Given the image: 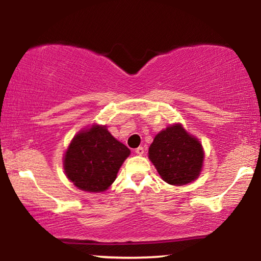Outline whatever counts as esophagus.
I'll return each mask as SVG.
<instances>
[{
    "label": "esophagus",
    "instance_id": "34e87169",
    "mask_svg": "<svg viewBox=\"0 0 261 261\" xmlns=\"http://www.w3.org/2000/svg\"><path fill=\"white\" fill-rule=\"evenodd\" d=\"M144 152H145V148H144L143 146H139V147L136 148V153H137L138 155H143Z\"/></svg>",
    "mask_w": 261,
    "mask_h": 261
}]
</instances>
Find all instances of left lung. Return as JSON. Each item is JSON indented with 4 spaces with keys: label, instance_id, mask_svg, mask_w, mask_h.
Returning <instances> with one entry per match:
<instances>
[{
    "label": "left lung",
    "instance_id": "obj_1",
    "mask_svg": "<svg viewBox=\"0 0 261 261\" xmlns=\"http://www.w3.org/2000/svg\"><path fill=\"white\" fill-rule=\"evenodd\" d=\"M148 156L165 182L174 186L195 180L203 164L200 142L190 137L180 124L168 126L155 136Z\"/></svg>",
    "mask_w": 261,
    "mask_h": 261
}]
</instances>
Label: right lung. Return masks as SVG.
Segmentation results:
<instances>
[{
  "mask_svg": "<svg viewBox=\"0 0 261 261\" xmlns=\"http://www.w3.org/2000/svg\"><path fill=\"white\" fill-rule=\"evenodd\" d=\"M130 154L106 126L93 125L73 138L65 154L67 177L79 189L103 192L114 182L119 167Z\"/></svg>",
  "mask_w": 261,
  "mask_h": 261,
  "instance_id": "obj_1",
  "label": "right lung"
}]
</instances>
